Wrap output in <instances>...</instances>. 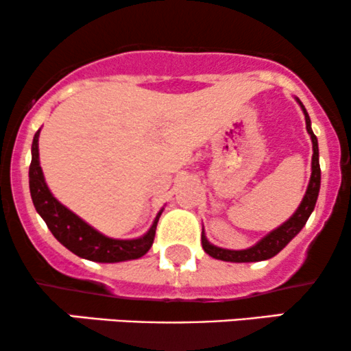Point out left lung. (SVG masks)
<instances>
[{
  "label": "left lung",
  "instance_id": "left-lung-1",
  "mask_svg": "<svg viewBox=\"0 0 351 351\" xmlns=\"http://www.w3.org/2000/svg\"><path fill=\"white\" fill-rule=\"evenodd\" d=\"M297 104H299L302 112L305 115V128H307L310 140H312V175H310L307 191H305L304 198H302L299 208L295 209V213L289 217L285 223H282L279 228H276L274 231L269 232L267 236H264L263 239L257 241L256 244L251 245L247 249H224L217 247V245L211 244L208 241L204 231L201 232V244H203L204 252L209 254L211 257L219 261H226V263H259V261H267L271 257L277 256L282 249L285 247L291 241L302 231V228L305 226L307 219L312 215L313 208H315L318 191H320V163H318V142L317 136L312 130V122H310V117L305 110L304 104L295 97Z\"/></svg>",
  "mask_w": 351,
  "mask_h": 351
}]
</instances>
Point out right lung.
Returning a JSON list of instances; mask_svg holds the SVG:
<instances>
[{
	"label": "right lung",
	"mask_w": 351,
	"mask_h": 351,
	"mask_svg": "<svg viewBox=\"0 0 351 351\" xmlns=\"http://www.w3.org/2000/svg\"><path fill=\"white\" fill-rule=\"evenodd\" d=\"M39 132L41 130L36 132L31 147L29 191L36 211L47 224L52 236L75 256L94 263H123V261L138 259L150 251L155 239L156 224L163 209H160L153 219L150 229L135 239H114L102 234L87 224L82 217L72 213L69 208L59 203L51 193L39 163Z\"/></svg>",
	"instance_id": "add662e5"
}]
</instances>
